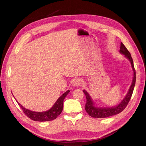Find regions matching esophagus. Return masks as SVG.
I'll return each mask as SVG.
<instances>
[{
    "mask_svg": "<svg viewBox=\"0 0 146 146\" xmlns=\"http://www.w3.org/2000/svg\"><path fill=\"white\" fill-rule=\"evenodd\" d=\"M81 83H82V80L81 78H76L73 80L72 85L74 86H79L81 84Z\"/></svg>",
    "mask_w": 146,
    "mask_h": 146,
    "instance_id": "obj_1",
    "label": "esophagus"
}]
</instances>
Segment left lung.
Here are the masks:
<instances>
[{
	"instance_id": "obj_1",
	"label": "left lung",
	"mask_w": 146,
	"mask_h": 146,
	"mask_svg": "<svg viewBox=\"0 0 146 146\" xmlns=\"http://www.w3.org/2000/svg\"><path fill=\"white\" fill-rule=\"evenodd\" d=\"M119 53L123 54L125 58H126L130 62L132 69H133V77L131 84L128 89L127 93L126 94L125 96L124 97V98L117 105L112 107H100L97 105L96 106L95 102L93 101L91 96L89 94V93L86 90H83V92L85 94L87 99V103L85 108L88 114L93 117L103 118V117H107L119 114L127 107L131 98V96L133 94L136 81L135 71L134 69L133 60L131 56V54L122 42L121 43Z\"/></svg>"
}]
</instances>
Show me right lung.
<instances>
[{
  "label": "right lung",
  "instance_id": "right-lung-1",
  "mask_svg": "<svg viewBox=\"0 0 146 146\" xmlns=\"http://www.w3.org/2000/svg\"><path fill=\"white\" fill-rule=\"evenodd\" d=\"M70 92L69 90H67L62 96H60L56 102L54 103L53 106L48 110L44 112H35L32 111L23 107L21 104L16 100L17 102L23 110L24 113L29 117L33 121L38 122L50 121L54 120L61 113L64 107V100L68 94Z\"/></svg>",
  "mask_w": 146,
  "mask_h": 146
}]
</instances>
